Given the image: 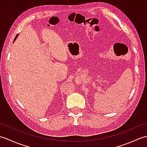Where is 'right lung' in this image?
Returning <instances> with one entry per match:
<instances>
[{
    "label": "right lung",
    "mask_w": 147,
    "mask_h": 147,
    "mask_svg": "<svg viewBox=\"0 0 147 147\" xmlns=\"http://www.w3.org/2000/svg\"><path fill=\"white\" fill-rule=\"evenodd\" d=\"M18 36V35H17L16 36V37H15V38H14V42L15 41V40H16V39L17 38V37Z\"/></svg>",
    "instance_id": "right-lung-1"
}]
</instances>
